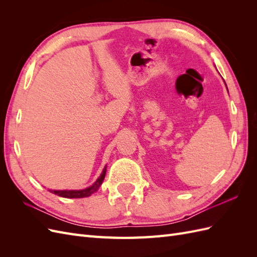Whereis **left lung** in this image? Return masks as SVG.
Here are the masks:
<instances>
[{
	"mask_svg": "<svg viewBox=\"0 0 257 257\" xmlns=\"http://www.w3.org/2000/svg\"><path fill=\"white\" fill-rule=\"evenodd\" d=\"M225 84H226V83H225Z\"/></svg>",
	"mask_w": 257,
	"mask_h": 257,
	"instance_id": "left-lung-1",
	"label": "left lung"
}]
</instances>
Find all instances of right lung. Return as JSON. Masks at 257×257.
I'll list each match as a JSON object with an SVG mask.
<instances>
[{"label": "right lung", "mask_w": 257, "mask_h": 257, "mask_svg": "<svg viewBox=\"0 0 257 257\" xmlns=\"http://www.w3.org/2000/svg\"><path fill=\"white\" fill-rule=\"evenodd\" d=\"M106 168L107 166L104 167L102 174L97 178V180L93 183L91 186L87 189H83V190H64V191H56V190H49L51 193L56 194L58 196L61 197H65V198H82V197H88L90 195H92L93 193H95L100 185H102L103 181H104V178L106 175Z\"/></svg>", "instance_id": "add662e5"}]
</instances>
